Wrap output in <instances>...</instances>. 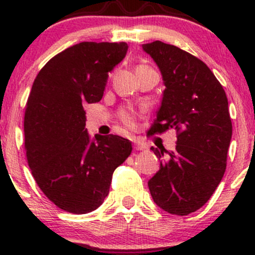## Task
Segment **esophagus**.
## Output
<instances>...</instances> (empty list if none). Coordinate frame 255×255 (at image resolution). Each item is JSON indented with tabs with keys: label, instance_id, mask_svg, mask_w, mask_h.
I'll return each mask as SVG.
<instances>
[{
	"label": "esophagus",
	"instance_id": "34e87169",
	"mask_svg": "<svg viewBox=\"0 0 255 255\" xmlns=\"http://www.w3.org/2000/svg\"><path fill=\"white\" fill-rule=\"evenodd\" d=\"M134 148H135L136 151H142V150H146V148H147V146H146L144 142H141V141H134Z\"/></svg>",
	"mask_w": 255,
	"mask_h": 255
}]
</instances>
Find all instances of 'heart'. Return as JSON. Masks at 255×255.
<instances>
[{
	"label": "heart",
	"instance_id": "b5f03b06",
	"mask_svg": "<svg viewBox=\"0 0 255 255\" xmlns=\"http://www.w3.org/2000/svg\"><path fill=\"white\" fill-rule=\"evenodd\" d=\"M120 119L128 128H134L136 125V115L134 111L122 110L120 113Z\"/></svg>",
	"mask_w": 255,
	"mask_h": 255
}]
</instances>
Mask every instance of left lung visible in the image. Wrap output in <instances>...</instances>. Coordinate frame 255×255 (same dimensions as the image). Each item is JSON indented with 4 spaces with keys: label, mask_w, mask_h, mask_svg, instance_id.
Listing matches in <instances>:
<instances>
[{
    "label": "left lung",
    "mask_w": 255,
    "mask_h": 255,
    "mask_svg": "<svg viewBox=\"0 0 255 255\" xmlns=\"http://www.w3.org/2000/svg\"><path fill=\"white\" fill-rule=\"evenodd\" d=\"M142 49L159 67L165 86L148 134L170 128L177 133L175 151L151 147L162 160L148 188L160 209L186 216L209 201L225 172L233 134L228 98L211 69L189 52L159 40Z\"/></svg>",
    "instance_id": "obj_1"
}]
</instances>
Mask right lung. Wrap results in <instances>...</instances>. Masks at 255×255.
Returning a JSON list of instances; mask_svg holds the SVG:
<instances>
[{"mask_svg": "<svg viewBox=\"0 0 255 255\" xmlns=\"http://www.w3.org/2000/svg\"><path fill=\"white\" fill-rule=\"evenodd\" d=\"M127 43L83 42L54 56L38 73L25 110V151L32 175L61 210L83 215L98 209L115 169L131 142L119 135L91 141L84 105L103 97L109 72Z\"/></svg>", "mask_w": 255, "mask_h": 255, "instance_id": "right-lung-1", "label": "right lung"}]
</instances>
